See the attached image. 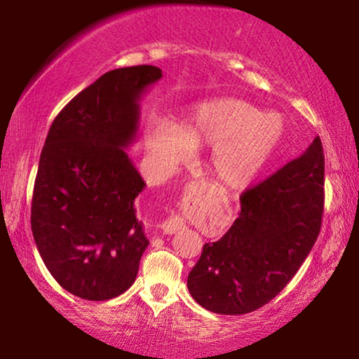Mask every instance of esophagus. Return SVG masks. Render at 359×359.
Returning a JSON list of instances; mask_svg holds the SVG:
<instances>
[{"label":"esophagus","instance_id":"1","mask_svg":"<svg viewBox=\"0 0 359 359\" xmlns=\"http://www.w3.org/2000/svg\"><path fill=\"white\" fill-rule=\"evenodd\" d=\"M184 225H186L184 220L181 219L180 215H171V217L166 219L165 222L160 225V227H161V230H163L165 233L171 235V233H176L181 229H184Z\"/></svg>","mask_w":359,"mask_h":359}]
</instances>
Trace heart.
I'll return each instance as SVG.
<instances>
[{"instance_id":"obj_1","label":"heart","mask_w":359,"mask_h":359,"mask_svg":"<svg viewBox=\"0 0 359 359\" xmlns=\"http://www.w3.org/2000/svg\"><path fill=\"white\" fill-rule=\"evenodd\" d=\"M286 126L281 116L240 97H215L194 104L178 127L161 124L149 151L160 170L170 171L189 158L194 147H212L209 168L229 188H245L266 168L281 144Z\"/></svg>"}]
</instances>
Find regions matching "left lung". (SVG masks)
I'll use <instances>...</instances> for the list:
<instances>
[{
    "label": "left lung",
    "mask_w": 359,
    "mask_h": 359,
    "mask_svg": "<svg viewBox=\"0 0 359 359\" xmlns=\"http://www.w3.org/2000/svg\"><path fill=\"white\" fill-rule=\"evenodd\" d=\"M325 158L320 137L296 160L240 196V214L222 238L205 243L188 276L199 306L242 316L286 287L320 232Z\"/></svg>",
    "instance_id": "obj_1"
}]
</instances>
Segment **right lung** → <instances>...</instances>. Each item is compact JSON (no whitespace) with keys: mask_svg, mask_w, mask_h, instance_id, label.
I'll return each instance as SVG.
<instances>
[{"mask_svg":"<svg viewBox=\"0 0 359 359\" xmlns=\"http://www.w3.org/2000/svg\"><path fill=\"white\" fill-rule=\"evenodd\" d=\"M160 78L154 65L104 73L58 112L42 149L34 240L55 281L86 301L126 292L149 247L134 205L145 181L126 149L139 132L142 96Z\"/></svg>","mask_w":359,"mask_h":359,"instance_id":"1","label":"right lung"}]
</instances>
